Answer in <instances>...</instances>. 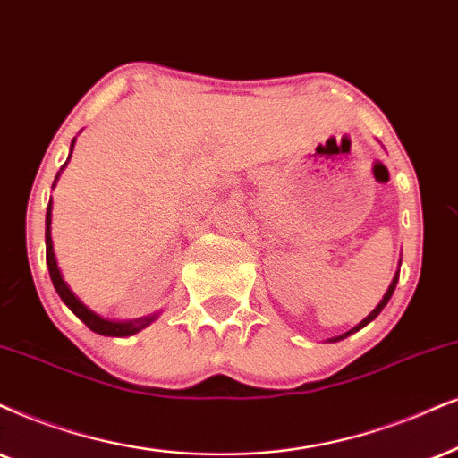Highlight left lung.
I'll return each mask as SVG.
<instances>
[{"instance_id":"8db88e82","label":"left lung","mask_w":458,"mask_h":458,"mask_svg":"<svg viewBox=\"0 0 458 458\" xmlns=\"http://www.w3.org/2000/svg\"><path fill=\"white\" fill-rule=\"evenodd\" d=\"M397 281H399V270L395 272V276H393L391 285H389V289H386V293H385V296H383V300H380V304H378V306H376V309H374L372 312H369V315L366 317V319H363L361 323H359V326H355V327H352V329H349V332H346V334H343V335H338V338H332V340H329V343H335V340H343V338H346V335L355 334V332H359V329H361V327H366L369 321H374V319H376V317H378V315H380V310H383V309H385V306H386V302H389V300H391V296H393V292H395V285H397Z\"/></svg>"}]
</instances>
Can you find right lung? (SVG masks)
<instances>
[{
	"label": "right lung",
	"instance_id": "1",
	"mask_svg": "<svg viewBox=\"0 0 458 458\" xmlns=\"http://www.w3.org/2000/svg\"><path fill=\"white\" fill-rule=\"evenodd\" d=\"M73 141H75V139H73ZM73 141H72V149H73ZM69 158H72V152H69ZM65 165H67V162H65ZM65 165L61 166V171L65 169ZM59 175H61V173H56V179H59ZM56 179H55V183H52V188L56 186ZM50 222H52V199L48 202V209H46V264H48L50 279H52V285H55V289H56V293H59L63 302H65L69 309H72L73 315L78 317L80 321H84L86 326H89V329H92V332H97L101 335H118V338H123V335H132V334L141 332L143 327H148L149 323H152L156 317H158V312H154V315L141 317V319H135V321H109V319H103V317L97 315V312H92L89 306H86L82 300H80L72 292V289H69L67 283L63 281L59 264H56V258H55V249H52Z\"/></svg>",
	"mask_w": 458,
	"mask_h": 458
}]
</instances>
